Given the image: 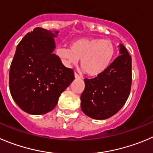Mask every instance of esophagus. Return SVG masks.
<instances>
[{"label":"esophagus","instance_id":"obj_1","mask_svg":"<svg viewBox=\"0 0 153 153\" xmlns=\"http://www.w3.org/2000/svg\"><path fill=\"white\" fill-rule=\"evenodd\" d=\"M74 76H75L76 79H80V78H81L80 76H79L78 74H76V72L74 73Z\"/></svg>","mask_w":153,"mask_h":153}]
</instances>
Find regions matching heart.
Segmentation results:
<instances>
[{
    "label": "heart",
    "mask_w": 153,
    "mask_h": 153,
    "mask_svg": "<svg viewBox=\"0 0 153 153\" xmlns=\"http://www.w3.org/2000/svg\"><path fill=\"white\" fill-rule=\"evenodd\" d=\"M115 46L108 39L82 38L71 42L69 47H59L56 55L65 65L71 67L81 59V68L91 76L102 74L113 61Z\"/></svg>",
    "instance_id": "b5f03b06"
}]
</instances>
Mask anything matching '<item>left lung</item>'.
I'll return each mask as SVG.
<instances>
[{
  "label": "left lung",
  "mask_w": 153,
  "mask_h": 153,
  "mask_svg": "<svg viewBox=\"0 0 153 153\" xmlns=\"http://www.w3.org/2000/svg\"><path fill=\"white\" fill-rule=\"evenodd\" d=\"M119 53L107 69L93 79H85L81 109L86 116L102 120L116 114L124 106L132 82L131 57L120 44Z\"/></svg>",
  "instance_id": "1"
}]
</instances>
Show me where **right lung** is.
<instances>
[{
  "mask_svg": "<svg viewBox=\"0 0 153 153\" xmlns=\"http://www.w3.org/2000/svg\"><path fill=\"white\" fill-rule=\"evenodd\" d=\"M58 34L35 27L16 47L10 65V91L17 105L29 114L42 115L53 110L59 96L74 79V71L53 53L54 37Z\"/></svg>",
  "mask_w": 153,
  "mask_h": 153,
  "instance_id": "1",
  "label": "right lung"
}]
</instances>
